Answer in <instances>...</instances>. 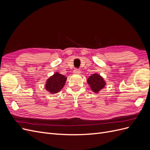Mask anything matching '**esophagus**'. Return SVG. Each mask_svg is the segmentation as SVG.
<instances>
[{"label":"esophagus","instance_id":"esophagus-1","mask_svg":"<svg viewBox=\"0 0 150 150\" xmlns=\"http://www.w3.org/2000/svg\"><path fill=\"white\" fill-rule=\"evenodd\" d=\"M74 73L76 74H79L81 73V71L78 69H75L74 70Z\"/></svg>","mask_w":150,"mask_h":150}]
</instances>
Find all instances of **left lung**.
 Returning a JSON list of instances; mask_svg holds the SVG:
<instances>
[{
    "label": "left lung",
    "instance_id": "1",
    "mask_svg": "<svg viewBox=\"0 0 150 150\" xmlns=\"http://www.w3.org/2000/svg\"><path fill=\"white\" fill-rule=\"evenodd\" d=\"M87 82L91 89L95 93H98L106 85V82L102 77L98 74H93L89 77Z\"/></svg>",
    "mask_w": 150,
    "mask_h": 150
}]
</instances>
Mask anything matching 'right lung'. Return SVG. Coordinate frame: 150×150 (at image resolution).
Segmentation results:
<instances>
[{
	"label": "right lung",
	"instance_id": "add662e5",
	"mask_svg": "<svg viewBox=\"0 0 150 150\" xmlns=\"http://www.w3.org/2000/svg\"><path fill=\"white\" fill-rule=\"evenodd\" d=\"M67 78L62 74L56 72L47 80L46 84V89L50 93H57L60 91L64 87Z\"/></svg>",
	"mask_w": 150,
	"mask_h": 150
}]
</instances>
